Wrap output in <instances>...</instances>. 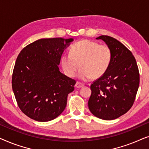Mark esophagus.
Here are the masks:
<instances>
[{
    "label": "esophagus",
    "instance_id": "34e87169",
    "mask_svg": "<svg viewBox=\"0 0 149 149\" xmlns=\"http://www.w3.org/2000/svg\"><path fill=\"white\" fill-rule=\"evenodd\" d=\"M83 86H84V84H83V83L79 82V81H77V82L76 83V84H75V87H77V88H81V87H82Z\"/></svg>",
    "mask_w": 149,
    "mask_h": 149
}]
</instances>
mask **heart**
<instances>
[{"instance_id": "b5f03b06", "label": "heart", "mask_w": 149, "mask_h": 149, "mask_svg": "<svg viewBox=\"0 0 149 149\" xmlns=\"http://www.w3.org/2000/svg\"><path fill=\"white\" fill-rule=\"evenodd\" d=\"M70 53L61 58L63 71L68 77H74L79 66L78 76L83 81L102 76L112 61V52L109 46L90 40L76 42L71 47Z\"/></svg>"}]
</instances>
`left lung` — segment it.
I'll return each mask as SVG.
<instances>
[{
  "label": "left lung",
  "instance_id": "left-lung-1",
  "mask_svg": "<svg viewBox=\"0 0 149 149\" xmlns=\"http://www.w3.org/2000/svg\"><path fill=\"white\" fill-rule=\"evenodd\" d=\"M96 39H102L109 47L112 61L105 74L91 85L88 107L96 117L113 120L133 106L139 87V70L132 53L121 42L106 35Z\"/></svg>",
  "mask_w": 149,
  "mask_h": 149
}]
</instances>
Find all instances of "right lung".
<instances>
[{"label":"right lung","instance_id":"right-lung-1","mask_svg":"<svg viewBox=\"0 0 149 149\" xmlns=\"http://www.w3.org/2000/svg\"><path fill=\"white\" fill-rule=\"evenodd\" d=\"M73 38H42L28 45L16 60L12 88L20 110L30 119H56L66 107L76 81L60 72L64 49Z\"/></svg>","mask_w":149,"mask_h":149}]
</instances>
